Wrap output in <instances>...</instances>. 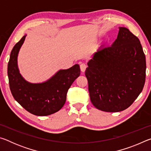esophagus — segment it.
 I'll list each match as a JSON object with an SVG mask.
<instances>
[{"label": "esophagus", "instance_id": "34e87169", "mask_svg": "<svg viewBox=\"0 0 151 151\" xmlns=\"http://www.w3.org/2000/svg\"><path fill=\"white\" fill-rule=\"evenodd\" d=\"M80 68H81V70L82 71V72L84 73L85 71L86 68V65H85V63H82V64H81V65H80Z\"/></svg>", "mask_w": 151, "mask_h": 151}]
</instances>
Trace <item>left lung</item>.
<instances>
[{
    "label": "left lung",
    "instance_id": "8db88e82",
    "mask_svg": "<svg viewBox=\"0 0 151 151\" xmlns=\"http://www.w3.org/2000/svg\"><path fill=\"white\" fill-rule=\"evenodd\" d=\"M85 76L96 109L115 112L127 109L142 91L146 58L140 40L125 27L110 47H101L88 61Z\"/></svg>",
    "mask_w": 151,
    "mask_h": 151
}]
</instances>
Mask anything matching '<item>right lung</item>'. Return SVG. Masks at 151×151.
<instances>
[{
	"label": "right lung",
	"instance_id": "1",
	"mask_svg": "<svg viewBox=\"0 0 151 151\" xmlns=\"http://www.w3.org/2000/svg\"><path fill=\"white\" fill-rule=\"evenodd\" d=\"M27 34L18 42L10 55L8 63L9 86L14 99L28 112L37 116H47L62 109L68 88L81 74L76 64L68 69H60L52 77L40 83H29L20 75L18 55Z\"/></svg>",
	"mask_w": 151,
	"mask_h": 151
}]
</instances>
